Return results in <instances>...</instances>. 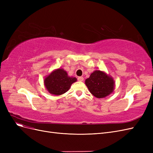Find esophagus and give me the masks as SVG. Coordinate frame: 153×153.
Segmentation results:
<instances>
[{
	"label": "esophagus",
	"mask_w": 153,
	"mask_h": 153,
	"mask_svg": "<svg viewBox=\"0 0 153 153\" xmlns=\"http://www.w3.org/2000/svg\"><path fill=\"white\" fill-rule=\"evenodd\" d=\"M78 81H80V82H82V81H84V78L82 77V76L78 77Z\"/></svg>",
	"instance_id": "esophagus-1"
}]
</instances>
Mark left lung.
I'll use <instances>...</instances> for the list:
<instances>
[{"label":"left lung","mask_w":153,"mask_h":153,"mask_svg":"<svg viewBox=\"0 0 153 153\" xmlns=\"http://www.w3.org/2000/svg\"><path fill=\"white\" fill-rule=\"evenodd\" d=\"M85 84L91 93L97 98H103L112 94L115 85L112 76L100 70L92 72Z\"/></svg>","instance_id":"obj_1"}]
</instances>
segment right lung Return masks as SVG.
<instances>
[{"mask_svg": "<svg viewBox=\"0 0 153 153\" xmlns=\"http://www.w3.org/2000/svg\"><path fill=\"white\" fill-rule=\"evenodd\" d=\"M76 80L75 77L68 76L67 71L64 69L58 68L45 76L44 85L49 93L59 96L66 92Z\"/></svg>", "mask_w": 153, "mask_h": 153, "instance_id": "add662e5", "label": "right lung"}]
</instances>
